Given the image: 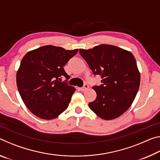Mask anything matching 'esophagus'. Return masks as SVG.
Returning <instances> with one entry per match:
<instances>
[{"label": "esophagus", "mask_w": 160, "mask_h": 160, "mask_svg": "<svg viewBox=\"0 0 160 160\" xmlns=\"http://www.w3.org/2000/svg\"><path fill=\"white\" fill-rule=\"evenodd\" d=\"M88 88H89V86H88V84H85V85H83V87L82 88H81V89L80 90H82V91H85V90H87L88 89Z\"/></svg>", "instance_id": "esophagus-1"}]
</instances>
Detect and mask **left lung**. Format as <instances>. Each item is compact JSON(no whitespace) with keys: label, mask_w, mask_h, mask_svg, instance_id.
<instances>
[{"label":"left lung","mask_w":160,"mask_h":160,"mask_svg":"<svg viewBox=\"0 0 160 160\" xmlns=\"http://www.w3.org/2000/svg\"><path fill=\"white\" fill-rule=\"evenodd\" d=\"M94 75L102 84L92 88L97 98L89 103L90 109L101 118L112 120L131 107L138 91L140 75L132 54L116 46L102 44L90 49H80Z\"/></svg>","instance_id":"8db88e82"}]
</instances>
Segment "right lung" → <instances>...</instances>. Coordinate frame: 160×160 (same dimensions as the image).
I'll list each match as a JSON object with an SVG mask.
<instances>
[{"label": "right lung", "instance_id": "right-lung-1", "mask_svg": "<svg viewBox=\"0 0 160 160\" xmlns=\"http://www.w3.org/2000/svg\"><path fill=\"white\" fill-rule=\"evenodd\" d=\"M78 49L66 50L48 45L29 51L17 72L18 89L30 112L51 120L66 110L75 89L66 83L70 78L63 68ZM62 77H66L64 82Z\"/></svg>", "mask_w": 160, "mask_h": 160}]
</instances>
